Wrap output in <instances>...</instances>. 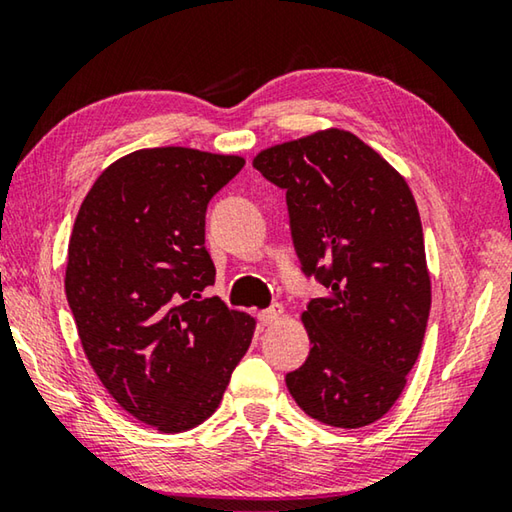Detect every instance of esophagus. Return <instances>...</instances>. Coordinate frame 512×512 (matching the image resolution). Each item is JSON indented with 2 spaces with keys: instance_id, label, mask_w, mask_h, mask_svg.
<instances>
[{
  "instance_id": "1",
  "label": "esophagus",
  "mask_w": 512,
  "mask_h": 512,
  "mask_svg": "<svg viewBox=\"0 0 512 512\" xmlns=\"http://www.w3.org/2000/svg\"><path fill=\"white\" fill-rule=\"evenodd\" d=\"M282 314H284L282 305H273V307H268L264 311H259L257 318H259V323H262V325H273L282 318Z\"/></svg>"
}]
</instances>
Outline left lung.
Here are the masks:
<instances>
[{"mask_svg":"<svg viewBox=\"0 0 512 512\" xmlns=\"http://www.w3.org/2000/svg\"><path fill=\"white\" fill-rule=\"evenodd\" d=\"M253 167L287 192L302 271L327 289L302 311L311 350L287 375L289 393L329 427H366L402 395L429 320L415 198L400 171L341 128L268 146Z\"/></svg>","mask_w":512,"mask_h":512,"instance_id":"left-lung-1","label":"left lung"}]
</instances>
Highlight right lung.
<instances>
[{"label":"right lung","instance_id":"right-lung-1","mask_svg":"<svg viewBox=\"0 0 512 512\" xmlns=\"http://www.w3.org/2000/svg\"><path fill=\"white\" fill-rule=\"evenodd\" d=\"M241 155L158 146L94 180L67 248L65 293L85 357L121 409L162 433L205 422L255 332V318L203 298L210 198Z\"/></svg>","mask_w":512,"mask_h":512}]
</instances>
